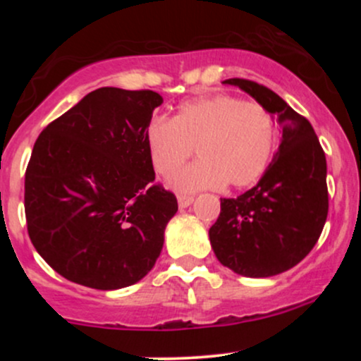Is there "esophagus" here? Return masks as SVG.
<instances>
[{
	"mask_svg": "<svg viewBox=\"0 0 361 361\" xmlns=\"http://www.w3.org/2000/svg\"><path fill=\"white\" fill-rule=\"evenodd\" d=\"M192 204H193V197H190V195H178V205H180L181 209H185V207Z\"/></svg>",
	"mask_w": 361,
	"mask_h": 361,
	"instance_id": "obj_1",
	"label": "esophagus"
}]
</instances>
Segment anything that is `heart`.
Here are the masks:
<instances>
[{
  "label": "heart",
  "instance_id": "obj_1",
  "mask_svg": "<svg viewBox=\"0 0 361 361\" xmlns=\"http://www.w3.org/2000/svg\"><path fill=\"white\" fill-rule=\"evenodd\" d=\"M147 151L159 175L169 176L193 154L200 159L171 176L180 192L244 188L267 171L276 146L271 114L231 94L185 102L175 117H154L146 128Z\"/></svg>",
  "mask_w": 361,
  "mask_h": 361
}]
</instances>
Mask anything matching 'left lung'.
<instances>
[{"instance_id": "obj_1", "label": "left lung", "mask_w": 361, "mask_h": 361, "mask_svg": "<svg viewBox=\"0 0 361 361\" xmlns=\"http://www.w3.org/2000/svg\"><path fill=\"white\" fill-rule=\"evenodd\" d=\"M224 82L251 94L281 126L280 146L258 185L238 198H221L209 231L224 267L264 279L295 267L316 246L329 209L326 156L309 120L275 91L243 78Z\"/></svg>"}]
</instances>
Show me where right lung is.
<instances>
[{
    "mask_svg": "<svg viewBox=\"0 0 361 361\" xmlns=\"http://www.w3.org/2000/svg\"><path fill=\"white\" fill-rule=\"evenodd\" d=\"M151 90L98 88L49 123L25 171L37 252L64 279L98 290L137 283L159 258L175 193L154 183L146 128Z\"/></svg>",
    "mask_w": 361,
    "mask_h": 361,
    "instance_id": "obj_1",
    "label": "right lung"
}]
</instances>
